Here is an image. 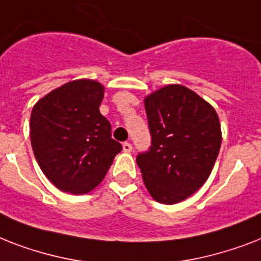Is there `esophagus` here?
<instances>
[{"mask_svg":"<svg viewBox=\"0 0 261 261\" xmlns=\"http://www.w3.org/2000/svg\"><path fill=\"white\" fill-rule=\"evenodd\" d=\"M123 150L127 151V153H130V151L133 150V145H131L130 142H124L123 143Z\"/></svg>","mask_w":261,"mask_h":261,"instance_id":"obj_1","label":"esophagus"}]
</instances>
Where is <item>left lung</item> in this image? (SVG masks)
I'll return each mask as SVG.
<instances>
[{
	"mask_svg": "<svg viewBox=\"0 0 261 261\" xmlns=\"http://www.w3.org/2000/svg\"><path fill=\"white\" fill-rule=\"evenodd\" d=\"M151 145L137 155L154 200L174 204L204 184L222 142L215 110L181 85H168L145 98Z\"/></svg>",
	"mask_w": 261,
	"mask_h": 261,
	"instance_id": "obj_1",
	"label": "left lung"
}]
</instances>
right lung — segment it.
<instances>
[{"mask_svg":"<svg viewBox=\"0 0 261 261\" xmlns=\"http://www.w3.org/2000/svg\"><path fill=\"white\" fill-rule=\"evenodd\" d=\"M104 88L79 80L53 90L35 104L30 134L35 159L63 192L83 195L98 186L122 145L98 107Z\"/></svg>","mask_w":261,"mask_h":261,"instance_id":"right-lung-1","label":"right lung"}]
</instances>
